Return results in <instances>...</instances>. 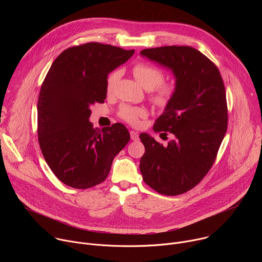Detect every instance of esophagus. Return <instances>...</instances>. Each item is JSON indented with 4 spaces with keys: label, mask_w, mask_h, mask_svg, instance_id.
Masks as SVG:
<instances>
[{
    "label": "esophagus",
    "mask_w": 262,
    "mask_h": 262,
    "mask_svg": "<svg viewBox=\"0 0 262 262\" xmlns=\"http://www.w3.org/2000/svg\"><path fill=\"white\" fill-rule=\"evenodd\" d=\"M129 134H130V139H132L133 141H138V140H139V135H138L137 132L130 130Z\"/></svg>",
    "instance_id": "1"
}]
</instances>
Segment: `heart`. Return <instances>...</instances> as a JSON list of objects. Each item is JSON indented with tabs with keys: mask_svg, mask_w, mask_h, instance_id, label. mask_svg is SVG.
I'll return each instance as SVG.
<instances>
[{
	"mask_svg": "<svg viewBox=\"0 0 262 262\" xmlns=\"http://www.w3.org/2000/svg\"><path fill=\"white\" fill-rule=\"evenodd\" d=\"M133 73L137 82L143 88L147 90L154 89L151 99L155 104L163 107L171 101L175 93V87L172 84H162L164 81V73L161 69L144 62H139L134 66ZM118 78V71H113L108 74L105 85L107 93L113 92ZM119 115L127 122L137 124L139 118H142L146 115V111L142 107L122 105L119 110Z\"/></svg>",
	"mask_w": 262,
	"mask_h": 262,
	"instance_id": "b5f03b06",
	"label": "heart"
}]
</instances>
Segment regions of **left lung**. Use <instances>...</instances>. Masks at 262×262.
Returning a JSON list of instances; mask_svg holds the SVG:
<instances>
[{
    "instance_id": "left-lung-1",
    "label": "left lung",
    "mask_w": 262,
    "mask_h": 262,
    "mask_svg": "<svg viewBox=\"0 0 262 262\" xmlns=\"http://www.w3.org/2000/svg\"><path fill=\"white\" fill-rule=\"evenodd\" d=\"M141 56L168 68L175 93L154 130L174 139L167 146L143 133L140 161L144 181L160 194L176 196L193 189L210 170L227 130L225 87L217 67L191 47H162Z\"/></svg>"
}]
</instances>
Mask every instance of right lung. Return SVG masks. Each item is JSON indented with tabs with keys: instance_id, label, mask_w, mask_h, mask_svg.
I'll use <instances>...</instances> for the list:
<instances>
[{
	"instance_id": "add662e5",
	"label": "right lung",
	"mask_w": 262,
	"mask_h": 262,
	"mask_svg": "<svg viewBox=\"0 0 262 262\" xmlns=\"http://www.w3.org/2000/svg\"><path fill=\"white\" fill-rule=\"evenodd\" d=\"M134 53L98 42L69 48L53 62L42 83L37 104L40 149L53 173L71 188L102 182L130 139L122 123L100 130L89 118L91 105L105 99L108 73Z\"/></svg>"
}]
</instances>
